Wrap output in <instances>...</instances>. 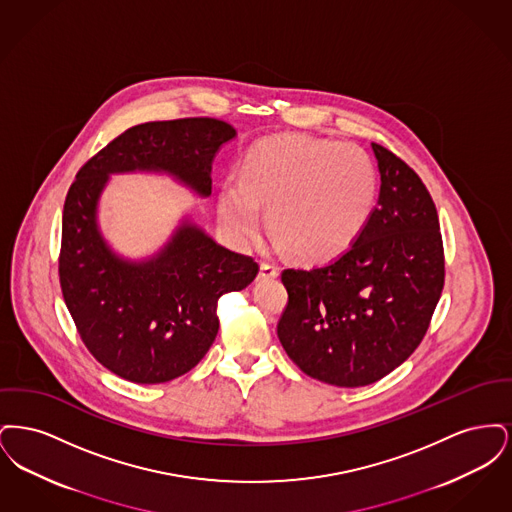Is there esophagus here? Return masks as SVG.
<instances>
[{"mask_svg":"<svg viewBox=\"0 0 512 512\" xmlns=\"http://www.w3.org/2000/svg\"><path fill=\"white\" fill-rule=\"evenodd\" d=\"M280 274V268L270 265V263H261V272H259V278L261 280H268V278H276Z\"/></svg>","mask_w":512,"mask_h":512,"instance_id":"34e87169","label":"esophagus"}]
</instances>
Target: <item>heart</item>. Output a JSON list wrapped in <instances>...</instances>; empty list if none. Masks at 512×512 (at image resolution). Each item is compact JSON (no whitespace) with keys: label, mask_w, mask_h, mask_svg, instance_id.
Returning a JSON list of instances; mask_svg holds the SVG:
<instances>
[{"label":"heart","mask_w":512,"mask_h":512,"mask_svg":"<svg viewBox=\"0 0 512 512\" xmlns=\"http://www.w3.org/2000/svg\"><path fill=\"white\" fill-rule=\"evenodd\" d=\"M376 169L363 147L282 134L257 142L240 161V178L220 186L219 213L238 240L270 234L309 263L330 261L357 240L376 201Z\"/></svg>","instance_id":"obj_1"}]
</instances>
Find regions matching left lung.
Returning a JSON list of instances; mask_svg holds the SVG:
<instances>
[{
	"label": "left lung",
	"instance_id": "8db88e82",
	"mask_svg": "<svg viewBox=\"0 0 512 512\" xmlns=\"http://www.w3.org/2000/svg\"><path fill=\"white\" fill-rule=\"evenodd\" d=\"M372 149L382 186L355 244L324 267L282 270L280 343L305 374L340 388L374 384L413 355L445 282L432 195L401 157Z\"/></svg>",
	"mask_w": 512,
	"mask_h": 512
}]
</instances>
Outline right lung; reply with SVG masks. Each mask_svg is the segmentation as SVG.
<instances>
[{
  "instance_id": "add662e5",
  "label": "right lung",
  "mask_w": 512,
  "mask_h": 512,
  "mask_svg": "<svg viewBox=\"0 0 512 512\" xmlns=\"http://www.w3.org/2000/svg\"><path fill=\"white\" fill-rule=\"evenodd\" d=\"M236 130L211 117L132 126L76 172L63 207L59 282L80 340L94 359L134 384H163L192 370L219 332L220 295L249 286L259 265L184 224L155 259L115 257L96 226L107 174L167 171L211 194V165Z\"/></svg>"
}]
</instances>
